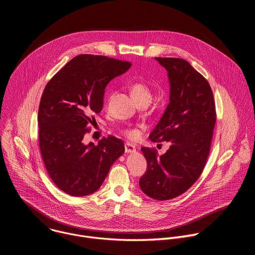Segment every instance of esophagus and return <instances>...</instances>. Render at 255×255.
Returning a JSON list of instances; mask_svg holds the SVG:
<instances>
[{"mask_svg": "<svg viewBox=\"0 0 255 255\" xmlns=\"http://www.w3.org/2000/svg\"><path fill=\"white\" fill-rule=\"evenodd\" d=\"M125 151L127 153H132V152L136 151V148H135V146H134L133 144L127 142V143H125Z\"/></svg>", "mask_w": 255, "mask_h": 255, "instance_id": "obj_1", "label": "esophagus"}]
</instances>
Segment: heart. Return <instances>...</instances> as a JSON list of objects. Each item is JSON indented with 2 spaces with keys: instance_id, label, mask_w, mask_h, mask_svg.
Returning a JSON list of instances; mask_svg holds the SVG:
<instances>
[{
  "instance_id": "b5f03b06",
  "label": "heart",
  "mask_w": 255,
  "mask_h": 255,
  "mask_svg": "<svg viewBox=\"0 0 255 255\" xmlns=\"http://www.w3.org/2000/svg\"><path fill=\"white\" fill-rule=\"evenodd\" d=\"M130 92L136 103L140 102H149L151 100L152 94L150 88L143 82H134L130 86ZM125 134L130 138H137L139 133L135 129H128L125 131Z\"/></svg>"
}]
</instances>
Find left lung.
<instances>
[{
  "instance_id": "8db88e82",
  "label": "left lung",
  "mask_w": 255,
  "mask_h": 255,
  "mask_svg": "<svg viewBox=\"0 0 255 255\" xmlns=\"http://www.w3.org/2000/svg\"><path fill=\"white\" fill-rule=\"evenodd\" d=\"M155 59L167 70L170 95L149 139L167 141L170 146L160 156L154 148H141L147 168L139 186L148 197L166 201L188 191L203 172L216 124V107L208 81L187 60Z\"/></svg>"
}]
</instances>
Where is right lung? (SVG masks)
Masks as SVG:
<instances>
[{
    "mask_svg": "<svg viewBox=\"0 0 255 255\" xmlns=\"http://www.w3.org/2000/svg\"><path fill=\"white\" fill-rule=\"evenodd\" d=\"M131 66L128 61L81 54L47 83L39 105V148L55 186L72 197L95 193L112 164L125 151L124 143L108 136L98 145L83 143L94 115L102 111L105 89Z\"/></svg>",
    "mask_w": 255,
    "mask_h": 255,
    "instance_id": "right-lung-1",
    "label": "right lung"
}]
</instances>
